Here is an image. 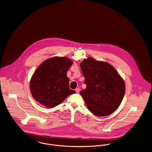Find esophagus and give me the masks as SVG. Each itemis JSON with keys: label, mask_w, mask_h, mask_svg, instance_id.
I'll return each mask as SVG.
<instances>
[{"label": "esophagus", "mask_w": 152, "mask_h": 152, "mask_svg": "<svg viewBox=\"0 0 152 152\" xmlns=\"http://www.w3.org/2000/svg\"><path fill=\"white\" fill-rule=\"evenodd\" d=\"M79 91H80V89H79V88H77L75 89V91H76V93H79Z\"/></svg>", "instance_id": "1"}]
</instances>
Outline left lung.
Segmentation results:
<instances>
[{"label":"left lung","mask_w":152,"mask_h":152,"mask_svg":"<svg viewBox=\"0 0 152 152\" xmlns=\"http://www.w3.org/2000/svg\"><path fill=\"white\" fill-rule=\"evenodd\" d=\"M80 67L85 78V89L80 92L88 110L97 116L114 112L124 98L125 83L116 70L108 63L92 57L84 59Z\"/></svg>","instance_id":"obj_1"}]
</instances>
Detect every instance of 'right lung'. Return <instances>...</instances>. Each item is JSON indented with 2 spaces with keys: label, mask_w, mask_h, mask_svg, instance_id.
Here are the masks:
<instances>
[{
  "label": "right lung",
  "mask_w": 152,
  "mask_h": 152,
  "mask_svg": "<svg viewBox=\"0 0 152 152\" xmlns=\"http://www.w3.org/2000/svg\"><path fill=\"white\" fill-rule=\"evenodd\" d=\"M72 61L66 57H54L46 59L37 67L30 82L34 99L43 106L52 108L75 93L69 88L67 72Z\"/></svg>",
  "instance_id": "1"
}]
</instances>
